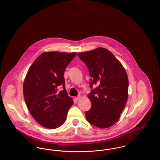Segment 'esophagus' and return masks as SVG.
<instances>
[{"mask_svg": "<svg viewBox=\"0 0 160 160\" xmlns=\"http://www.w3.org/2000/svg\"><path fill=\"white\" fill-rule=\"evenodd\" d=\"M80 98H81V97H80V95H78V96H77V97H75V99H76V101H78Z\"/></svg>", "mask_w": 160, "mask_h": 160, "instance_id": "obj_1", "label": "esophagus"}]
</instances>
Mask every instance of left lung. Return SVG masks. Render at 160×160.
Segmentation results:
<instances>
[{"label": "left lung", "mask_w": 160, "mask_h": 160, "mask_svg": "<svg viewBox=\"0 0 160 160\" xmlns=\"http://www.w3.org/2000/svg\"><path fill=\"white\" fill-rule=\"evenodd\" d=\"M89 69L91 109L85 113L91 124L101 128L113 125L120 117L128 99V79L121 63L104 48L77 54ZM93 85H97L92 89Z\"/></svg>", "instance_id": "obj_1"}]
</instances>
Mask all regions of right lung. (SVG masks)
I'll list each match as a JSON object with an SVG mask.
<instances>
[{"label":"right lung","mask_w":160,"mask_h":160,"mask_svg":"<svg viewBox=\"0 0 160 160\" xmlns=\"http://www.w3.org/2000/svg\"><path fill=\"white\" fill-rule=\"evenodd\" d=\"M76 53L45 52L31 65L23 84V94L33 118L42 126L57 128L65 122L73 104L65 89L64 71ZM63 90L61 92L58 88Z\"/></svg>","instance_id":"1"}]
</instances>
